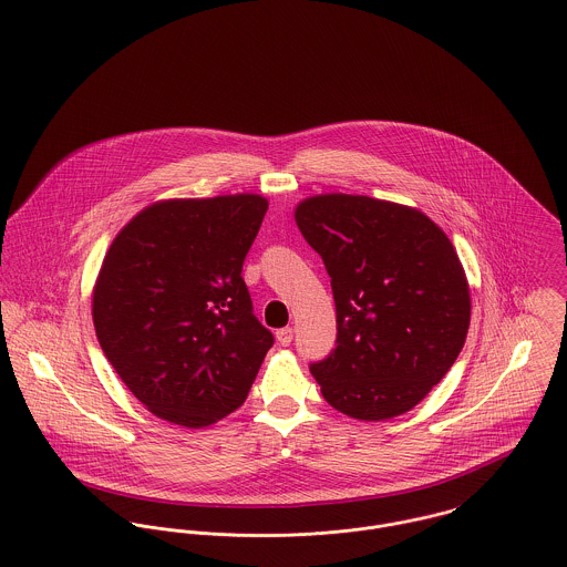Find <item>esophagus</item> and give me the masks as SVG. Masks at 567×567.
Here are the masks:
<instances>
[{
	"mask_svg": "<svg viewBox=\"0 0 567 567\" xmlns=\"http://www.w3.org/2000/svg\"><path fill=\"white\" fill-rule=\"evenodd\" d=\"M276 339H278V343L280 346H289L291 341H293V328H280L278 332H276Z\"/></svg>",
	"mask_w": 567,
	"mask_h": 567,
	"instance_id": "obj_1",
	"label": "esophagus"
}]
</instances>
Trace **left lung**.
Returning a JSON list of instances; mask_svg holds the SVG:
<instances>
[{
    "mask_svg": "<svg viewBox=\"0 0 567 567\" xmlns=\"http://www.w3.org/2000/svg\"><path fill=\"white\" fill-rule=\"evenodd\" d=\"M337 307V348L313 363L323 400L365 422L411 411L447 374L470 328L454 246L422 210L326 193L296 206Z\"/></svg>",
    "mask_w": 567,
    "mask_h": 567,
    "instance_id": "1",
    "label": "left lung"
}]
</instances>
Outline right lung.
<instances>
[{
	"mask_svg": "<svg viewBox=\"0 0 567 567\" xmlns=\"http://www.w3.org/2000/svg\"><path fill=\"white\" fill-rule=\"evenodd\" d=\"M267 199H161L136 213L93 287L97 341L156 417L204 429L239 409L274 334L241 278Z\"/></svg>",
	"mask_w": 567,
	"mask_h": 567,
	"instance_id": "right-lung-1",
	"label": "right lung"
}]
</instances>
